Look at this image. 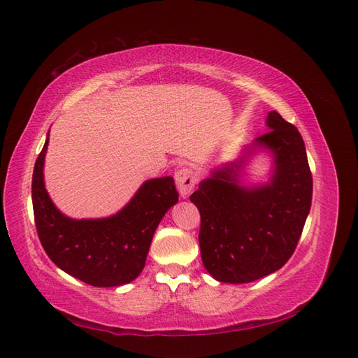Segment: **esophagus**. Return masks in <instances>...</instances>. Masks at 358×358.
<instances>
[{
    "instance_id": "esophagus-1",
    "label": "esophagus",
    "mask_w": 358,
    "mask_h": 358,
    "mask_svg": "<svg viewBox=\"0 0 358 358\" xmlns=\"http://www.w3.org/2000/svg\"><path fill=\"white\" fill-rule=\"evenodd\" d=\"M175 179H176V185H178V189H179L182 197L189 196V192L192 191L194 187H196V182H197L196 175H194V171L189 167L179 169L176 171Z\"/></svg>"
}]
</instances>
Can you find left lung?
<instances>
[{
	"label": "left lung",
	"mask_w": 358,
	"mask_h": 358,
	"mask_svg": "<svg viewBox=\"0 0 358 358\" xmlns=\"http://www.w3.org/2000/svg\"><path fill=\"white\" fill-rule=\"evenodd\" d=\"M255 145L273 150L272 182L237 185L241 164L203 180L189 200L200 212L199 242L206 270L221 282L246 284L282 267L300 241L312 203V173L299 129L278 112Z\"/></svg>",
	"instance_id": "left-lung-1"
}]
</instances>
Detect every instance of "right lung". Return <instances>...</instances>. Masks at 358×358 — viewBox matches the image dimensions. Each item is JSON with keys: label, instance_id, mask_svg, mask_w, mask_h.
<instances>
[{"label": "right lung", "instance_id": "obj_1", "mask_svg": "<svg viewBox=\"0 0 358 358\" xmlns=\"http://www.w3.org/2000/svg\"><path fill=\"white\" fill-rule=\"evenodd\" d=\"M49 143L38 154L32 173V209L38 239L48 257L64 272L92 287H117L142 272L162 216L178 203L170 176L143 183L134 199L106 220H70L49 199L43 164Z\"/></svg>", "mask_w": 358, "mask_h": 358}]
</instances>
